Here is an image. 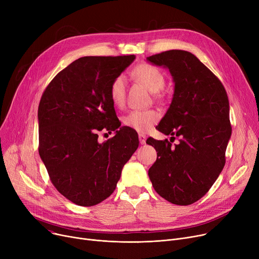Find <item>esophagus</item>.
Instances as JSON below:
<instances>
[{
	"instance_id": "esophagus-1",
	"label": "esophagus",
	"mask_w": 259,
	"mask_h": 259,
	"mask_svg": "<svg viewBox=\"0 0 259 259\" xmlns=\"http://www.w3.org/2000/svg\"><path fill=\"white\" fill-rule=\"evenodd\" d=\"M139 139H140V143H141L142 145H144V144L146 143V139H147V138H146L145 134H142V133L139 134Z\"/></svg>"
}]
</instances>
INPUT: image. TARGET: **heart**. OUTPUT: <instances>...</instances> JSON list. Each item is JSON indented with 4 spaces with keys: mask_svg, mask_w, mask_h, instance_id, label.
<instances>
[{
    "mask_svg": "<svg viewBox=\"0 0 259 259\" xmlns=\"http://www.w3.org/2000/svg\"><path fill=\"white\" fill-rule=\"evenodd\" d=\"M133 75L138 80L147 87L152 93H158L165 86V76L161 71L151 64H141L134 68ZM126 77L119 74L111 83L110 86V98L112 103L121 107L125 103L126 98ZM159 119V114L154 110H133L127 113L122 122L125 126L144 133L150 130Z\"/></svg>",
    "mask_w": 259,
    "mask_h": 259,
    "instance_id": "heart-1",
    "label": "heart"
}]
</instances>
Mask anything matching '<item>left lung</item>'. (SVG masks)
Returning <instances> with one entry per match:
<instances>
[{
	"label": "left lung",
	"mask_w": 259,
	"mask_h": 259,
	"mask_svg": "<svg viewBox=\"0 0 259 259\" xmlns=\"http://www.w3.org/2000/svg\"><path fill=\"white\" fill-rule=\"evenodd\" d=\"M168 68L174 83L170 107L158 131L179 144L156 141V161L148 175L155 191L174 205L188 206L205 195L224 169L232 133L228 95L222 81L194 54L168 50L147 58Z\"/></svg>",
	"instance_id": "left-lung-1"
}]
</instances>
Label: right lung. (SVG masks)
Masks as SVG:
<instances>
[{"label":"right lung","instance_id":"right-lung-1","mask_svg":"<svg viewBox=\"0 0 259 259\" xmlns=\"http://www.w3.org/2000/svg\"><path fill=\"white\" fill-rule=\"evenodd\" d=\"M135 56L84 57L59 72L37 110L38 153L58 191L91 207L110 196L121 170L139 147L131 128L119 127L110 98L112 80ZM115 131L101 144L97 132Z\"/></svg>","mask_w":259,"mask_h":259}]
</instances>
